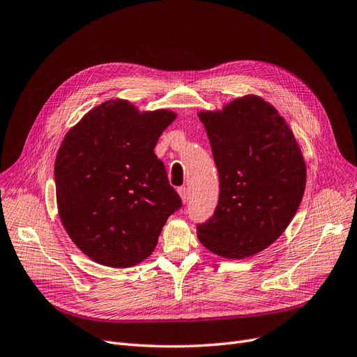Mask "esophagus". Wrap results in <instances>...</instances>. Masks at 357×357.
<instances>
[{
	"label": "esophagus",
	"mask_w": 357,
	"mask_h": 357,
	"mask_svg": "<svg viewBox=\"0 0 357 357\" xmlns=\"http://www.w3.org/2000/svg\"><path fill=\"white\" fill-rule=\"evenodd\" d=\"M178 194L181 195V200H182V203H183V204H187V203H188V200H190V191H188V188H187V187H181V188H178Z\"/></svg>",
	"instance_id": "esophagus-1"
}]
</instances>
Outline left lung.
Here are the masks:
<instances>
[{
	"label": "left lung",
	"mask_w": 357,
	"mask_h": 357,
	"mask_svg": "<svg viewBox=\"0 0 357 357\" xmlns=\"http://www.w3.org/2000/svg\"><path fill=\"white\" fill-rule=\"evenodd\" d=\"M219 174L215 215L197 227L210 252L255 256L280 238L306 188V162L284 117L257 96L199 113Z\"/></svg>",
	"instance_id": "left-lung-1"
}]
</instances>
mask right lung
I'll return each mask as SVG.
<instances>
[{
    "instance_id": "1",
    "label": "right lung",
    "mask_w": 357,
    "mask_h": 357,
    "mask_svg": "<svg viewBox=\"0 0 357 357\" xmlns=\"http://www.w3.org/2000/svg\"><path fill=\"white\" fill-rule=\"evenodd\" d=\"M175 119L167 109L139 112L128 100H109L63 138L54 165L59 215L91 260L109 268L138 265L182 206L154 154Z\"/></svg>"
}]
</instances>
